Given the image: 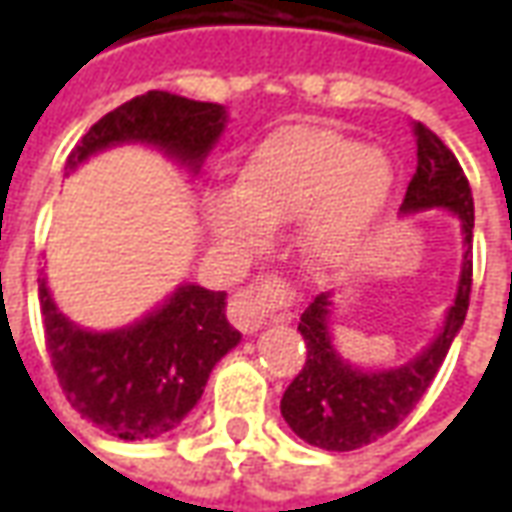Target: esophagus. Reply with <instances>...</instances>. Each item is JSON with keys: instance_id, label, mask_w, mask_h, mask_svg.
Wrapping results in <instances>:
<instances>
[{"instance_id": "obj_1", "label": "esophagus", "mask_w": 512, "mask_h": 512, "mask_svg": "<svg viewBox=\"0 0 512 512\" xmlns=\"http://www.w3.org/2000/svg\"><path fill=\"white\" fill-rule=\"evenodd\" d=\"M293 301H296V290L290 288L285 279H257V282L235 290L233 296H230L227 318L241 332H257L271 315L290 310Z\"/></svg>"}]
</instances>
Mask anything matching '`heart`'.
<instances>
[{"instance_id":"b5f03b06","label":"heart","mask_w":512,"mask_h":512,"mask_svg":"<svg viewBox=\"0 0 512 512\" xmlns=\"http://www.w3.org/2000/svg\"><path fill=\"white\" fill-rule=\"evenodd\" d=\"M395 189L384 153L318 126L263 139L238 186L208 194L213 233L238 246L263 244L271 227L301 219V246L318 263H340L373 235Z\"/></svg>"}]
</instances>
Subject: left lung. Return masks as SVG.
Segmentation results:
<instances>
[{
    "instance_id": "1",
    "label": "left lung",
    "mask_w": 512,
    "mask_h": 512,
    "mask_svg": "<svg viewBox=\"0 0 512 512\" xmlns=\"http://www.w3.org/2000/svg\"><path fill=\"white\" fill-rule=\"evenodd\" d=\"M417 172L408 183L400 213L447 208L458 216L463 233V266L458 293L439 337L406 365L392 370H359L337 354L329 332L332 293H321L301 312L299 332L307 362L282 395V417L296 436L321 450H359L395 430L414 411L439 373L455 334L463 326L472 293L474 200L458 158L428 126L414 123Z\"/></svg>"
}]
</instances>
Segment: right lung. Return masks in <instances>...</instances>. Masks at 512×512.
Here are the masks:
<instances>
[{
  "label": "right lung",
  "instance_id": "1",
  "mask_svg": "<svg viewBox=\"0 0 512 512\" xmlns=\"http://www.w3.org/2000/svg\"><path fill=\"white\" fill-rule=\"evenodd\" d=\"M227 123L222 104L150 90L95 123L65 161L71 172L98 150L147 142L200 169ZM40 282V312L51 367L84 419L126 441L156 439L197 406L213 365L241 343L224 315L227 293L180 285L158 310L115 332L71 323Z\"/></svg>",
  "mask_w": 512,
  "mask_h": 512
}]
</instances>
